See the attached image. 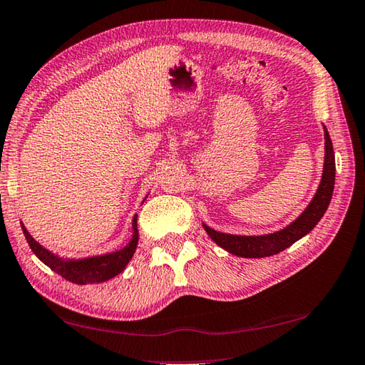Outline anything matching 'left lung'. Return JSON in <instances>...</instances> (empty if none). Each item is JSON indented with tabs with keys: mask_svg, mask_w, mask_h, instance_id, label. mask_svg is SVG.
I'll list each match as a JSON object with an SVG mask.
<instances>
[{
	"mask_svg": "<svg viewBox=\"0 0 365 365\" xmlns=\"http://www.w3.org/2000/svg\"><path fill=\"white\" fill-rule=\"evenodd\" d=\"M324 140H326V143H324V151L326 153H324V170L321 183L317 187L313 200L307 205V209L297 217V220L287 225L286 228L262 236L220 233V231L212 230L207 225L202 223L205 233L210 236V240L233 255L244 258H263L279 254V252L290 247L298 240H302L303 236H307L316 227L317 222L321 220L322 215L326 214L334 193L335 155L326 125H324Z\"/></svg>",
	"mask_w": 365,
	"mask_h": 365,
	"instance_id": "1",
	"label": "left lung"
}]
</instances>
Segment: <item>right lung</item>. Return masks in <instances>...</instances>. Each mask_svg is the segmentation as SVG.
I'll use <instances>...</instances> for the list:
<instances>
[{
  "instance_id": "obj_1",
  "label": "right lung",
  "mask_w": 365,
  "mask_h": 365,
  "mask_svg": "<svg viewBox=\"0 0 365 365\" xmlns=\"http://www.w3.org/2000/svg\"><path fill=\"white\" fill-rule=\"evenodd\" d=\"M22 225V231L25 240L29 242L30 249L33 250L39 260L44 264L61 274L65 279L75 284H98L111 279L118 276L124 268L128 267L132 255L137 249L138 242V230H137V215L132 218V237L123 249L111 252V254L86 257V258H62L56 254H52L41 244L33 240V236L26 231L25 225Z\"/></svg>"
}]
</instances>
